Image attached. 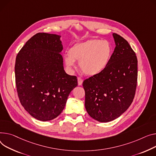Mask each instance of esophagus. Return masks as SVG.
<instances>
[{
  "label": "esophagus",
  "instance_id": "34e87169",
  "mask_svg": "<svg viewBox=\"0 0 156 156\" xmlns=\"http://www.w3.org/2000/svg\"><path fill=\"white\" fill-rule=\"evenodd\" d=\"M83 80L82 78H81L80 77L78 78V85H80V86L81 85L82 83H83Z\"/></svg>",
  "mask_w": 156,
  "mask_h": 156
}]
</instances>
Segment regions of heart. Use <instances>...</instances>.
<instances>
[{"label":"heart","mask_w":156,"mask_h":156,"mask_svg":"<svg viewBox=\"0 0 156 156\" xmlns=\"http://www.w3.org/2000/svg\"><path fill=\"white\" fill-rule=\"evenodd\" d=\"M113 53L111 44L106 40L90 39L75 44L64 57L66 65L73 68L75 61L83 73L89 76H95L107 67Z\"/></svg>","instance_id":"1"}]
</instances>
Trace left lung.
<instances>
[{
  "mask_svg": "<svg viewBox=\"0 0 156 156\" xmlns=\"http://www.w3.org/2000/svg\"><path fill=\"white\" fill-rule=\"evenodd\" d=\"M115 48L107 67L84 80L85 108L100 122L115 120L125 112L134 98L137 83V58L127 41L113 33Z\"/></svg>",
  "mask_w": 156,
  "mask_h": 156,
  "instance_id": "1",
  "label": "left lung"
}]
</instances>
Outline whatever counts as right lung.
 <instances>
[{"mask_svg": "<svg viewBox=\"0 0 156 156\" xmlns=\"http://www.w3.org/2000/svg\"><path fill=\"white\" fill-rule=\"evenodd\" d=\"M60 37L37 33L27 41L16 59L20 102L31 116L44 122L59 115L70 92L78 85L76 76L64 70Z\"/></svg>", "mask_w": 156, "mask_h": 156, "instance_id": "add662e5", "label": "right lung"}]
</instances>
